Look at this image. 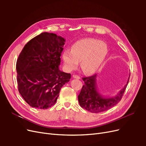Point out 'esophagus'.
<instances>
[{"mask_svg": "<svg viewBox=\"0 0 146 146\" xmlns=\"http://www.w3.org/2000/svg\"><path fill=\"white\" fill-rule=\"evenodd\" d=\"M73 77L74 78H76V79H80V77L77 76V75H73Z\"/></svg>", "mask_w": 146, "mask_h": 146, "instance_id": "obj_1", "label": "esophagus"}]
</instances>
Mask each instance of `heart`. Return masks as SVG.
<instances>
[{"instance_id": "obj_1", "label": "heart", "mask_w": 146, "mask_h": 146, "mask_svg": "<svg viewBox=\"0 0 146 146\" xmlns=\"http://www.w3.org/2000/svg\"><path fill=\"white\" fill-rule=\"evenodd\" d=\"M108 52L105 43L94 38H85L74 42L70 50L63 53L65 68L68 71L76 69L81 61V68L86 74L96 72L103 64Z\"/></svg>"}]
</instances>
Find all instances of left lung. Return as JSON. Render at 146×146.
Instances as JSON below:
<instances>
[{"mask_svg": "<svg viewBox=\"0 0 146 146\" xmlns=\"http://www.w3.org/2000/svg\"><path fill=\"white\" fill-rule=\"evenodd\" d=\"M130 76L125 86L118 94L113 98H106L98 91L96 86V74L82 78L85 82L80 94L78 96V102L81 107L91 113H98L107 111L121 101L129 81Z\"/></svg>", "mask_w": 146, "mask_h": 146, "instance_id": "left-lung-1", "label": "left lung"}]
</instances>
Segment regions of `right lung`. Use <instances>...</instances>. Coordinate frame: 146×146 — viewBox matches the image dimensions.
Here are the masks:
<instances>
[{"label":"right lung","instance_id":"obj_1","mask_svg":"<svg viewBox=\"0 0 146 146\" xmlns=\"http://www.w3.org/2000/svg\"><path fill=\"white\" fill-rule=\"evenodd\" d=\"M64 42L55 33L44 32L30 40L20 53L16 63L18 90L31 107H51L71 77L58 68Z\"/></svg>","mask_w":146,"mask_h":146}]
</instances>
